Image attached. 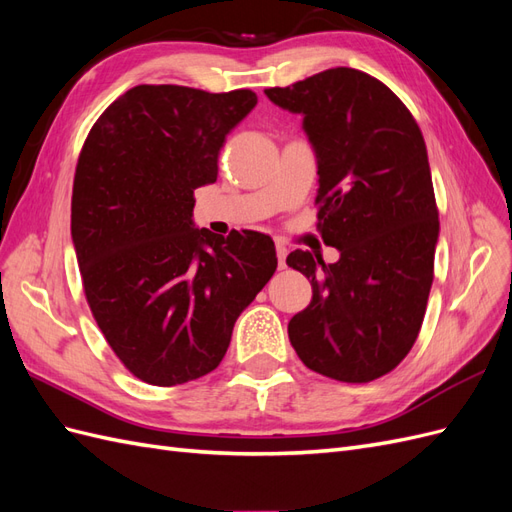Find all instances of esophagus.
<instances>
[{
  "instance_id": "34e87169",
  "label": "esophagus",
  "mask_w": 512,
  "mask_h": 512,
  "mask_svg": "<svg viewBox=\"0 0 512 512\" xmlns=\"http://www.w3.org/2000/svg\"><path fill=\"white\" fill-rule=\"evenodd\" d=\"M275 252H277V267L284 269L286 267V254H288V247L284 243H277L275 245Z\"/></svg>"
}]
</instances>
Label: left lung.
I'll return each instance as SVG.
<instances>
[{
	"label": "left lung",
	"instance_id": "obj_1",
	"mask_svg": "<svg viewBox=\"0 0 512 512\" xmlns=\"http://www.w3.org/2000/svg\"><path fill=\"white\" fill-rule=\"evenodd\" d=\"M267 98L303 115L318 160V230L337 247L324 265L294 250L312 303L288 322L299 359L339 382L393 371L421 331L440 220L427 147L393 91L354 68H331Z\"/></svg>",
	"mask_w": 512,
	"mask_h": 512
}]
</instances>
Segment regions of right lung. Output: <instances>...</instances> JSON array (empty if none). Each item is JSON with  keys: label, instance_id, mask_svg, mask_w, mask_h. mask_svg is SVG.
Returning a JSON list of instances; mask_svg holds the SVG:
<instances>
[{"label": "right lung", "instance_id": "obj_1", "mask_svg": "<svg viewBox=\"0 0 512 512\" xmlns=\"http://www.w3.org/2000/svg\"><path fill=\"white\" fill-rule=\"evenodd\" d=\"M256 102L252 89L136 85L85 138L72 188L83 290L108 346L147 384L218 367L239 314L277 269L262 232L222 237L192 222L194 190L218 179L226 134Z\"/></svg>", "mask_w": 512, "mask_h": 512}]
</instances>
